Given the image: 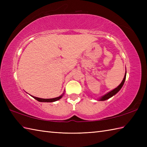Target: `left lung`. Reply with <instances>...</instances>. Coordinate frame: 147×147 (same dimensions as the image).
<instances>
[{"label":"left lung","instance_id":"1","mask_svg":"<svg viewBox=\"0 0 147 147\" xmlns=\"http://www.w3.org/2000/svg\"><path fill=\"white\" fill-rule=\"evenodd\" d=\"M126 73H125V75H124V79L123 80V82H121V83L119 85L117 88H115V89H114L113 90H112L111 92L107 93V94H105V95H104L102 96V97H101L100 98V101H103V100H107L109 99V98L112 97V96H114V95L116 94V93L119 91V90H121V88L123 87L124 83V82H125V80H126Z\"/></svg>","mask_w":147,"mask_h":147}]
</instances>
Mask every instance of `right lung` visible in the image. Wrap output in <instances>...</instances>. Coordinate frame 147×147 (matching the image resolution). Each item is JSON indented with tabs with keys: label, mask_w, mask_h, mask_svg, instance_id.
I'll list each match as a JSON object with an SVG mask.
<instances>
[{
	"label": "right lung",
	"mask_w": 147,
	"mask_h": 147,
	"mask_svg": "<svg viewBox=\"0 0 147 147\" xmlns=\"http://www.w3.org/2000/svg\"><path fill=\"white\" fill-rule=\"evenodd\" d=\"M33 97L36 99V100H38L39 102H55L58 100L60 98H62V95L58 96V97H56V98H48V99H46V98H38V97H35V96H32Z\"/></svg>",
	"instance_id": "right-lung-1"
}]
</instances>
